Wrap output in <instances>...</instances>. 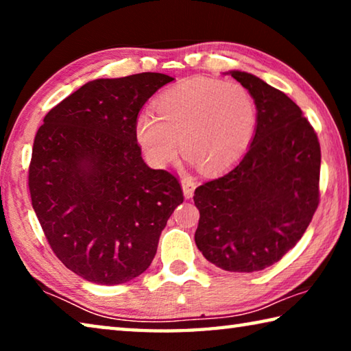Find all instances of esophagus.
Returning a JSON list of instances; mask_svg holds the SVG:
<instances>
[{
  "mask_svg": "<svg viewBox=\"0 0 351 351\" xmlns=\"http://www.w3.org/2000/svg\"><path fill=\"white\" fill-rule=\"evenodd\" d=\"M181 186H182V192L186 198H192L195 189H197V181L192 180V178H182L181 180Z\"/></svg>",
  "mask_w": 351,
  "mask_h": 351,
  "instance_id": "1",
  "label": "esophagus"
}]
</instances>
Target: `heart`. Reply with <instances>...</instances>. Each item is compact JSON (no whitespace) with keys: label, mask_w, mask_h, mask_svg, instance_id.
<instances>
[{"label":"heart","mask_w":351,"mask_h":351,"mask_svg":"<svg viewBox=\"0 0 351 351\" xmlns=\"http://www.w3.org/2000/svg\"><path fill=\"white\" fill-rule=\"evenodd\" d=\"M156 114L141 112L136 139L148 161L167 165L182 152L207 173L230 167L251 145L257 111L239 83L195 77L165 91L156 102Z\"/></svg>","instance_id":"1"}]
</instances>
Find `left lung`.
<instances>
[{
  "mask_svg": "<svg viewBox=\"0 0 351 351\" xmlns=\"http://www.w3.org/2000/svg\"><path fill=\"white\" fill-rule=\"evenodd\" d=\"M254 97L251 147L228 173L195 190V243L206 260L230 272L261 271L305 234L319 206L317 134L287 94L232 71Z\"/></svg>",
  "mask_w": 351,
  "mask_h": 351,
  "instance_id": "8db88e82",
  "label": "left lung"
}]
</instances>
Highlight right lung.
<instances>
[{
  "label": "right lung",
  "mask_w": 351,
  "mask_h": 351,
  "mask_svg": "<svg viewBox=\"0 0 351 351\" xmlns=\"http://www.w3.org/2000/svg\"><path fill=\"white\" fill-rule=\"evenodd\" d=\"M173 77L141 73L88 82L56 105L34 139L32 207L57 258L88 282L119 285L152 265L184 197L141 156L136 121Z\"/></svg>",
  "instance_id": "obj_1"
}]
</instances>
